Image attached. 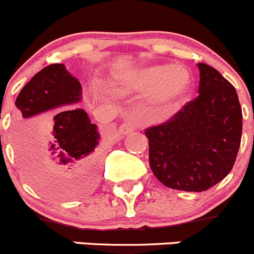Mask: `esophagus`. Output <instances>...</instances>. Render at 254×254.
<instances>
[{"mask_svg": "<svg viewBox=\"0 0 254 254\" xmlns=\"http://www.w3.org/2000/svg\"><path fill=\"white\" fill-rule=\"evenodd\" d=\"M134 129H135L134 124H133V122H130V121H128V122H125L124 125H121V126H120L119 132H120V134L126 135L127 133L132 132V130H134Z\"/></svg>", "mask_w": 254, "mask_h": 254, "instance_id": "obj_1", "label": "esophagus"}]
</instances>
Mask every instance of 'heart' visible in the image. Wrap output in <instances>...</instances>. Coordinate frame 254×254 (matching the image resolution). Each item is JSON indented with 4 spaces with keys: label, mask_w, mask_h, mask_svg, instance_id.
Here are the masks:
<instances>
[{
    "label": "heart",
    "mask_w": 254,
    "mask_h": 254,
    "mask_svg": "<svg viewBox=\"0 0 254 254\" xmlns=\"http://www.w3.org/2000/svg\"><path fill=\"white\" fill-rule=\"evenodd\" d=\"M190 72L182 65H149L121 74L115 80L117 94L147 92L148 107L157 114H167L182 105L191 90Z\"/></svg>",
    "instance_id": "b5f03b06"
}]
</instances>
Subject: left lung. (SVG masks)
<instances>
[{"instance_id":"8db88e82","label":"left lung","mask_w":254,"mask_h":254,"mask_svg":"<svg viewBox=\"0 0 254 254\" xmlns=\"http://www.w3.org/2000/svg\"><path fill=\"white\" fill-rule=\"evenodd\" d=\"M199 96L172 120L145 130L149 165L165 187L205 191L232 169L242 135L236 89L212 66L199 63Z\"/></svg>"}]
</instances>
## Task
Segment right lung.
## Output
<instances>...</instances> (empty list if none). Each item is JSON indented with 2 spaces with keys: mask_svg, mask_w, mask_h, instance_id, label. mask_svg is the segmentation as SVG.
Returning a JSON list of instances; mask_svg holds the SVG:
<instances>
[{
  "mask_svg": "<svg viewBox=\"0 0 254 254\" xmlns=\"http://www.w3.org/2000/svg\"><path fill=\"white\" fill-rule=\"evenodd\" d=\"M82 87L64 64L37 72L16 99L13 140L24 173L34 187L48 190L59 180L65 194H75L96 179L100 133L82 109L57 111L41 127V116L77 104Z\"/></svg>",
  "mask_w": 254,
  "mask_h": 254,
  "instance_id": "right-lung-1",
  "label": "right lung"
}]
</instances>
